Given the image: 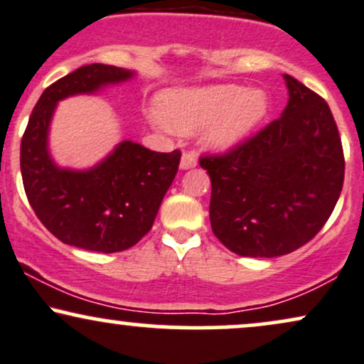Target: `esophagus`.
<instances>
[{
  "label": "esophagus",
  "instance_id": "esophagus-1",
  "mask_svg": "<svg viewBox=\"0 0 364 364\" xmlns=\"http://www.w3.org/2000/svg\"><path fill=\"white\" fill-rule=\"evenodd\" d=\"M195 166H196L195 152L186 151L185 154L181 156V163H179V168H181V169H191V168H195Z\"/></svg>",
  "mask_w": 364,
  "mask_h": 364
}]
</instances>
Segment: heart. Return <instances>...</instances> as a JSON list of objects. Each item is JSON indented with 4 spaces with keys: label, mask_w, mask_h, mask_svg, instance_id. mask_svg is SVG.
Here are the masks:
<instances>
[{
    "label": "heart",
    "mask_w": 364,
    "mask_h": 364,
    "mask_svg": "<svg viewBox=\"0 0 364 364\" xmlns=\"http://www.w3.org/2000/svg\"><path fill=\"white\" fill-rule=\"evenodd\" d=\"M264 90L240 85H213L166 90L157 95L156 113L174 132H193L207 125L201 140L208 149L225 152L237 147L269 115Z\"/></svg>",
    "instance_id": "b5f03b06"
}]
</instances>
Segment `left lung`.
I'll return each instance as SVG.
<instances>
[{"label":"left lung","mask_w":364,"mask_h":364,"mask_svg":"<svg viewBox=\"0 0 364 364\" xmlns=\"http://www.w3.org/2000/svg\"><path fill=\"white\" fill-rule=\"evenodd\" d=\"M288 103L278 120L227 152L201 157L212 181L210 224L227 249L247 257L296 251L331 217L344 154L329 105L283 74Z\"/></svg>","instance_id":"1"}]
</instances>
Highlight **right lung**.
Listing matches in <instances>:
<instances>
[{"label": "right lung", "mask_w": 364, "mask_h": 364, "mask_svg": "<svg viewBox=\"0 0 364 364\" xmlns=\"http://www.w3.org/2000/svg\"><path fill=\"white\" fill-rule=\"evenodd\" d=\"M135 71L87 64L43 91L21 139L20 168L27 198L46 229L69 246L120 252L135 246L154 224L178 173L181 152L149 151L122 140L87 169L63 168L52 159L49 130L57 103L96 95L135 77Z\"/></svg>", "instance_id": "add662e5"}]
</instances>
